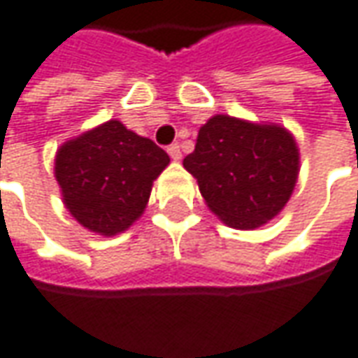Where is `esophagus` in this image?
<instances>
[{
  "mask_svg": "<svg viewBox=\"0 0 358 358\" xmlns=\"http://www.w3.org/2000/svg\"><path fill=\"white\" fill-rule=\"evenodd\" d=\"M168 155H170L172 160H176V162H178L180 158H182V150H180L178 144H170V146H168Z\"/></svg>",
  "mask_w": 358,
  "mask_h": 358,
  "instance_id": "obj_1",
  "label": "esophagus"
}]
</instances>
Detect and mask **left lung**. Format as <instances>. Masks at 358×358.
<instances>
[{
    "label": "left lung",
    "mask_w": 358,
    "mask_h": 358,
    "mask_svg": "<svg viewBox=\"0 0 358 358\" xmlns=\"http://www.w3.org/2000/svg\"><path fill=\"white\" fill-rule=\"evenodd\" d=\"M184 168L226 226L255 229L289 202L299 176V146L281 124L216 115L200 127Z\"/></svg>",
    "instance_id": "obj_1"
}]
</instances>
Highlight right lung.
Here are the masks:
<instances>
[{
  "mask_svg": "<svg viewBox=\"0 0 358 358\" xmlns=\"http://www.w3.org/2000/svg\"><path fill=\"white\" fill-rule=\"evenodd\" d=\"M170 156L113 118L63 142L55 178L69 214L99 236L122 234L144 214Z\"/></svg>",
  "mask_w": 358,
  "mask_h": 358,
  "instance_id": "add662e5",
  "label": "right lung"
}]
</instances>
